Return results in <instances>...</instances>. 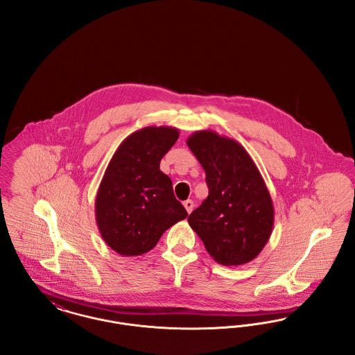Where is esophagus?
Instances as JSON below:
<instances>
[{
    "label": "esophagus",
    "mask_w": 355,
    "mask_h": 355,
    "mask_svg": "<svg viewBox=\"0 0 355 355\" xmlns=\"http://www.w3.org/2000/svg\"><path fill=\"white\" fill-rule=\"evenodd\" d=\"M184 206H185L186 211L190 214L191 211H193V207H194V202L191 201V200H187L184 202Z\"/></svg>",
    "instance_id": "1"
}]
</instances>
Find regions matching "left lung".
<instances>
[{
    "instance_id": "obj_1",
    "label": "left lung",
    "mask_w": 355,
    "mask_h": 355,
    "mask_svg": "<svg viewBox=\"0 0 355 355\" xmlns=\"http://www.w3.org/2000/svg\"><path fill=\"white\" fill-rule=\"evenodd\" d=\"M202 165L209 196L187 218L210 257L245 265L266 246L274 226L270 193L250 154L236 139L198 130L186 141Z\"/></svg>"
}]
</instances>
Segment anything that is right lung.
<instances>
[{
    "label": "right lung",
    "instance_id": "obj_1",
    "mask_svg": "<svg viewBox=\"0 0 355 355\" xmlns=\"http://www.w3.org/2000/svg\"><path fill=\"white\" fill-rule=\"evenodd\" d=\"M180 137L173 126H146L126 137L113 154L96 197V222L106 245L119 255L150 252L187 211L171 180L159 170Z\"/></svg>",
    "mask_w": 355,
    "mask_h": 355
}]
</instances>
